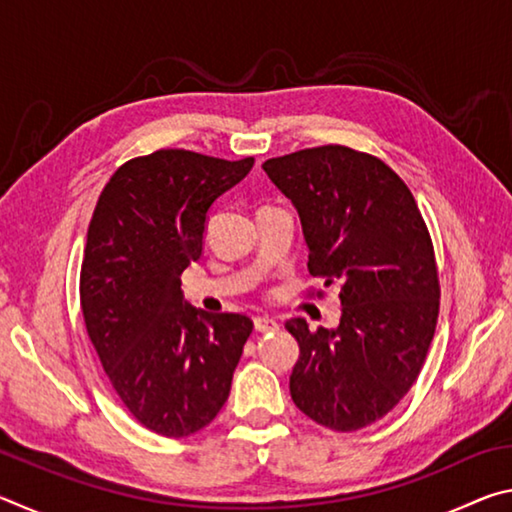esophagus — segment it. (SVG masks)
Masks as SVG:
<instances>
[{
  "instance_id": "obj_1",
  "label": "esophagus",
  "mask_w": 512,
  "mask_h": 512,
  "mask_svg": "<svg viewBox=\"0 0 512 512\" xmlns=\"http://www.w3.org/2000/svg\"><path fill=\"white\" fill-rule=\"evenodd\" d=\"M255 329L257 332H262V334H266V332H277V329H280V325L275 323L273 318H268V316H257L255 320Z\"/></svg>"
}]
</instances>
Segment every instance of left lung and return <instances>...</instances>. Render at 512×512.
<instances>
[{"instance_id":"8db88e82","label":"left lung","mask_w":512,"mask_h":512,"mask_svg":"<svg viewBox=\"0 0 512 512\" xmlns=\"http://www.w3.org/2000/svg\"><path fill=\"white\" fill-rule=\"evenodd\" d=\"M262 167L300 214L309 275L341 284L339 327L287 323L300 345L291 400L327 429H363L411 391L436 332L440 282L427 223L404 180L350 146H314Z\"/></svg>"}]
</instances>
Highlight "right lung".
<instances>
[{
  "mask_svg": "<svg viewBox=\"0 0 512 512\" xmlns=\"http://www.w3.org/2000/svg\"><path fill=\"white\" fill-rule=\"evenodd\" d=\"M253 164L160 149L121 164L94 207L79 287L85 329L119 400L160 436H192L216 418L253 332L248 316L207 314L180 291L203 253L207 210Z\"/></svg>",
  "mask_w": 512,
  "mask_h": 512,
  "instance_id": "1",
  "label": "right lung"
}]
</instances>
